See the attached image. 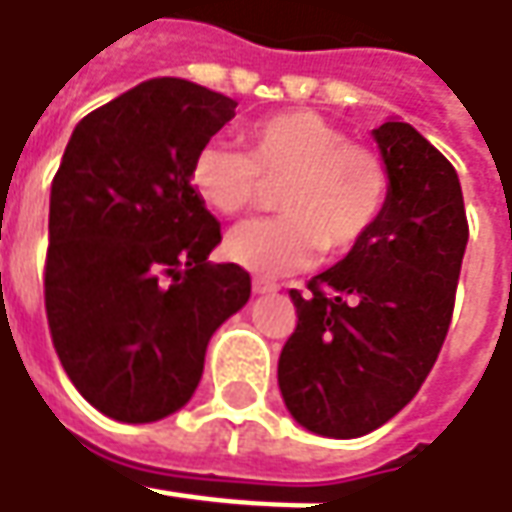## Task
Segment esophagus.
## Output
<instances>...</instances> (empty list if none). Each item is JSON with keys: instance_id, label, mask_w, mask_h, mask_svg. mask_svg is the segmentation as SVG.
I'll return each instance as SVG.
<instances>
[{"instance_id": "34e87169", "label": "esophagus", "mask_w": 512, "mask_h": 512, "mask_svg": "<svg viewBox=\"0 0 512 512\" xmlns=\"http://www.w3.org/2000/svg\"><path fill=\"white\" fill-rule=\"evenodd\" d=\"M252 289H255V294H272V291H277L280 286H277L274 280H269V277H255V280H252Z\"/></svg>"}]
</instances>
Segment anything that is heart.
<instances>
[{"label":"heart","instance_id":"heart-1","mask_svg":"<svg viewBox=\"0 0 512 512\" xmlns=\"http://www.w3.org/2000/svg\"><path fill=\"white\" fill-rule=\"evenodd\" d=\"M246 152L206 144L189 164V184L212 212L243 215L269 198L277 218L232 229L226 255L257 274L300 272L314 257L348 255L374 229L388 198V169L343 127L311 110L260 118L243 133Z\"/></svg>","mask_w":512,"mask_h":512}]
</instances>
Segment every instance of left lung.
<instances>
[{"label": "left lung", "instance_id": "obj_1", "mask_svg": "<svg viewBox=\"0 0 512 512\" xmlns=\"http://www.w3.org/2000/svg\"><path fill=\"white\" fill-rule=\"evenodd\" d=\"M388 198L357 249L291 289L297 328L277 382L291 416L320 436L354 439L397 416L448 337L467 246L459 175L405 121L374 130Z\"/></svg>", "mask_w": 512, "mask_h": 512}]
</instances>
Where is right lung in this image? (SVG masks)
<instances>
[{"label":"right lung","instance_id":"right-lung-1","mask_svg":"<svg viewBox=\"0 0 512 512\" xmlns=\"http://www.w3.org/2000/svg\"><path fill=\"white\" fill-rule=\"evenodd\" d=\"M235 101L150 79L84 115L50 184L45 311L79 394L118 422L184 408L209 337L246 306L252 277L209 263L221 223L189 184L195 152Z\"/></svg>","mask_w":512,"mask_h":512}]
</instances>
